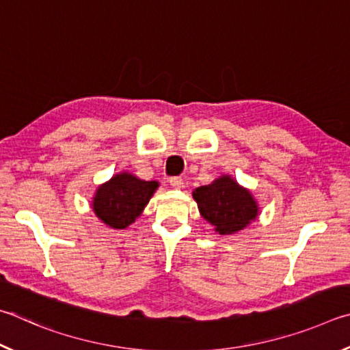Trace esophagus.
<instances>
[{"label": "esophagus", "instance_id": "obj_1", "mask_svg": "<svg viewBox=\"0 0 350 350\" xmlns=\"http://www.w3.org/2000/svg\"><path fill=\"white\" fill-rule=\"evenodd\" d=\"M169 181H170L172 187H175V189H181V187H185V181H183L181 176H172V178H170Z\"/></svg>", "mask_w": 350, "mask_h": 350}]
</instances>
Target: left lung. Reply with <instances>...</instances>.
I'll use <instances>...</instances> for the list:
<instances>
[{
  "instance_id": "obj_1",
  "label": "left lung",
  "mask_w": 350,
  "mask_h": 350,
  "mask_svg": "<svg viewBox=\"0 0 350 350\" xmlns=\"http://www.w3.org/2000/svg\"><path fill=\"white\" fill-rule=\"evenodd\" d=\"M193 198L203 218L215 226V230L221 235L244 229L258 213L252 195L230 176H221L209 186L195 189Z\"/></svg>"
}]
</instances>
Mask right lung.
I'll return each instance as SVG.
<instances>
[{
	"instance_id": "right-lung-1",
	"label": "right lung",
	"mask_w": 350,
	"mask_h": 350,
	"mask_svg": "<svg viewBox=\"0 0 350 350\" xmlns=\"http://www.w3.org/2000/svg\"><path fill=\"white\" fill-rule=\"evenodd\" d=\"M157 181H144L131 174L115 175L98 187L94 211L113 229H126L137 219L157 191Z\"/></svg>"
}]
</instances>
